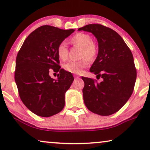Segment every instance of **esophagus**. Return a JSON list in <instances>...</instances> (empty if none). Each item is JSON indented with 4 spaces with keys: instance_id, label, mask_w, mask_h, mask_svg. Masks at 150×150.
Masks as SVG:
<instances>
[{
    "instance_id": "34e87169",
    "label": "esophagus",
    "mask_w": 150,
    "mask_h": 150,
    "mask_svg": "<svg viewBox=\"0 0 150 150\" xmlns=\"http://www.w3.org/2000/svg\"><path fill=\"white\" fill-rule=\"evenodd\" d=\"M80 76H77V75H76V76H74V78H75V79H79V78Z\"/></svg>"
}]
</instances>
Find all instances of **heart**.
<instances>
[{
	"label": "heart",
	"instance_id": "obj_1",
	"mask_svg": "<svg viewBox=\"0 0 150 150\" xmlns=\"http://www.w3.org/2000/svg\"><path fill=\"white\" fill-rule=\"evenodd\" d=\"M70 42L73 45L82 47L80 57H83L80 60L70 61L64 65V70L75 74H80L83 71L84 68H86L89 64L90 60L94 59L97 55V47L93 42V39L88 34L76 33L70 38ZM58 57L60 59L66 60L68 57V49L66 43L61 42L57 49Z\"/></svg>",
	"mask_w": 150,
	"mask_h": 150
}]
</instances>
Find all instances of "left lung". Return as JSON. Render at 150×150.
<instances>
[{
  "mask_svg": "<svg viewBox=\"0 0 150 150\" xmlns=\"http://www.w3.org/2000/svg\"><path fill=\"white\" fill-rule=\"evenodd\" d=\"M79 30L91 32L97 38L98 55L90 71L103 79L98 83L82 77L84 104L95 114L112 115L127 103L133 92L137 71L133 54L122 38L111 28L96 23Z\"/></svg>",
  "mask_w": 150,
  "mask_h": 150,
  "instance_id": "1",
  "label": "left lung"
}]
</instances>
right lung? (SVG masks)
I'll return each mask as SVG.
<instances>
[{"instance_id": "add662e5", "label": "right lung", "mask_w": 150, "mask_h": 150, "mask_svg": "<svg viewBox=\"0 0 150 150\" xmlns=\"http://www.w3.org/2000/svg\"><path fill=\"white\" fill-rule=\"evenodd\" d=\"M74 32L42 25L28 36L17 53L15 80L19 97L28 109L39 116H52L64 108L65 93L74 77L61 69L57 49ZM50 69L60 71L57 80L49 76Z\"/></svg>"}]
</instances>
